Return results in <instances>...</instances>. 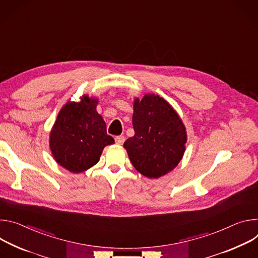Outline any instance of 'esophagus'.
Segmentation results:
<instances>
[{"label":"esophagus","mask_w":258,"mask_h":258,"mask_svg":"<svg viewBox=\"0 0 258 258\" xmlns=\"http://www.w3.org/2000/svg\"><path fill=\"white\" fill-rule=\"evenodd\" d=\"M114 140H116V144L118 145H123L124 141H125V137L123 135H119V136H116V138H114Z\"/></svg>","instance_id":"34e87169"}]
</instances>
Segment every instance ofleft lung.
<instances>
[{"mask_svg":"<svg viewBox=\"0 0 258 258\" xmlns=\"http://www.w3.org/2000/svg\"><path fill=\"white\" fill-rule=\"evenodd\" d=\"M132 124L134 136L124 142V148L134 168L149 178L172 171L186 142L185 128L172 106L154 94L135 99Z\"/></svg>","mask_w":258,"mask_h":258,"instance_id":"left-lung-1","label":"left lung"}]
</instances>
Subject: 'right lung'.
<instances>
[{"instance_id": "obj_1", "label": "right lung", "mask_w": 258, "mask_h": 258, "mask_svg": "<svg viewBox=\"0 0 258 258\" xmlns=\"http://www.w3.org/2000/svg\"><path fill=\"white\" fill-rule=\"evenodd\" d=\"M98 100L83 96L68 102L59 111L50 133V149L56 162L73 173L94 166L105 146L114 144L96 111Z\"/></svg>"}]
</instances>
